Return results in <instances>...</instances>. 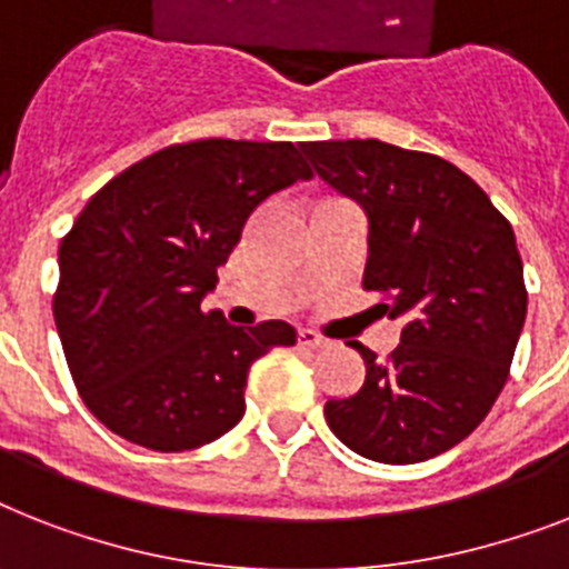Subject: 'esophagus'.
I'll list each match as a JSON object with an SVG mask.
<instances>
[{"mask_svg":"<svg viewBox=\"0 0 569 569\" xmlns=\"http://www.w3.org/2000/svg\"><path fill=\"white\" fill-rule=\"evenodd\" d=\"M298 345H303V348H325L327 339L316 330H298Z\"/></svg>","mask_w":569,"mask_h":569,"instance_id":"obj_1","label":"esophagus"}]
</instances>
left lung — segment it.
Here are the masks:
<instances>
[{
    "label": "left lung",
    "mask_w": 569,
    "mask_h": 569,
    "mask_svg": "<svg viewBox=\"0 0 569 569\" xmlns=\"http://www.w3.org/2000/svg\"><path fill=\"white\" fill-rule=\"evenodd\" d=\"M300 151L368 212L362 286L403 325L386 359L350 341L365 382L327 400V423L365 459H432L482 423L509 380L529 298L515 230L445 157L380 140L300 142Z\"/></svg>",
    "instance_id": "obj_1"
}]
</instances>
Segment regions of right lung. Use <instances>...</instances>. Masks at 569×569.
I'll list each match as a JSON object with an SVG mask.
<instances>
[{
  "label": "right lung",
  "mask_w": 569,
  "mask_h": 569,
  "mask_svg": "<svg viewBox=\"0 0 569 569\" xmlns=\"http://www.w3.org/2000/svg\"><path fill=\"white\" fill-rule=\"evenodd\" d=\"M292 142L192 140L142 157L60 239L52 309L78 395L131 445H210L244 415L251 365L295 345L286 321L233 327L201 298L248 216L309 180Z\"/></svg>",
  "instance_id": "1"
}]
</instances>
